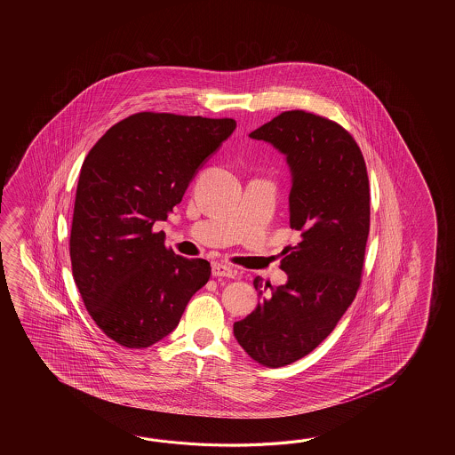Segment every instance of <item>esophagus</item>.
<instances>
[{"instance_id": "esophagus-1", "label": "esophagus", "mask_w": 455, "mask_h": 455, "mask_svg": "<svg viewBox=\"0 0 455 455\" xmlns=\"http://www.w3.org/2000/svg\"><path fill=\"white\" fill-rule=\"evenodd\" d=\"M212 273L216 278H239V271L226 263H213Z\"/></svg>"}]
</instances>
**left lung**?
<instances>
[{
	"label": "left lung",
	"instance_id": "1",
	"mask_svg": "<svg viewBox=\"0 0 455 455\" xmlns=\"http://www.w3.org/2000/svg\"><path fill=\"white\" fill-rule=\"evenodd\" d=\"M249 136L286 156L290 226L300 242L283 251L286 284L253 280L261 302L234 323V337L261 366L281 368L317 348L356 298L371 218L368 171L343 126L306 110L283 112Z\"/></svg>",
	"mask_w": 455,
	"mask_h": 455
}]
</instances>
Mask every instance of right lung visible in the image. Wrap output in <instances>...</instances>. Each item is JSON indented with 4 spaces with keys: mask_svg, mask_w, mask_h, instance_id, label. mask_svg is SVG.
<instances>
[{
    "mask_svg": "<svg viewBox=\"0 0 455 455\" xmlns=\"http://www.w3.org/2000/svg\"><path fill=\"white\" fill-rule=\"evenodd\" d=\"M232 118L140 112L108 128L86 156L69 235L73 278L97 327L125 348H148L179 325L210 280L204 259H185L155 232L182 202Z\"/></svg>",
    "mask_w": 455,
    "mask_h": 455,
    "instance_id": "1",
    "label": "right lung"
}]
</instances>
